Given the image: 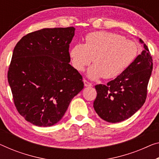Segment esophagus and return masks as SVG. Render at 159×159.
I'll return each mask as SVG.
<instances>
[{"instance_id":"obj_1","label":"esophagus","mask_w":159,"mask_h":159,"mask_svg":"<svg viewBox=\"0 0 159 159\" xmlns=\"http://www.w3.org/2000/svg\"><path fill=\"white\" fill-rule=\"evenodd\" d=\"M84 84L85 87H92V83H90L88 81H87L86 80H84Z\"/></svg>"}]
</instances>
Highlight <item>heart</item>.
I'll return each instance as SVG.
<instances>
[{"label": "heart", "instance_id": "heart-1", "mask_svg": "<svg viewBox=\"0 0 159 159\" xmlns=\"http://www.w3.org/2000/svg\"><path fill=\"white\" fill-rule=\"evenodd\" d=\"M138 52L139 47L134 41L119 34L99 31L88 34L84 44L73 46L70 57L72 66L79 72L84 71L93 58L94 64L87 71L90 79H113L125 71Z\"/></svg>", "mask_w": 159, "mask_h": 159}]
</instances>
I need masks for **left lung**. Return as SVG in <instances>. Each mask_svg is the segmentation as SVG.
I'll return each mask as SVG.
<instances>
[{
	"label": "left lung",
	"instance_id": "1",
	"mask_svg": "<svg viewBox=\"0 0 159 159\" xmlns=\"http://www.w3.org/2000/svg\"><path fill=\"white\" fill-rule=\"evenodd\" d=\"M143 50L119 76L107 85L95 86L94 109L103 120L116 123L129 119L144 104L153 70V60L141 39Z\"/></svg>",
	"mask_w": 159,
	"mask_h": 159
}]
</instances>
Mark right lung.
I'll return each instance as SVG.
<instances>
[{
    "instance_id": "add662e5",
    "label": "right lung",
    "mask_w": 159,
    "mask_h": 159,
    "mask_svg": "<svg viewBox=\"0 0 159 159\" xmlns=\"http://www.w3.org/2000/svg\"><path fill=\"white\" fill-rule=\"evenodd\" d=\"M75 30L44 28L23 36L14 48L8 83L17 110L34 125L57 124L84 88L82 75L69 63Z\"/></svg>"
}]
</instances>
